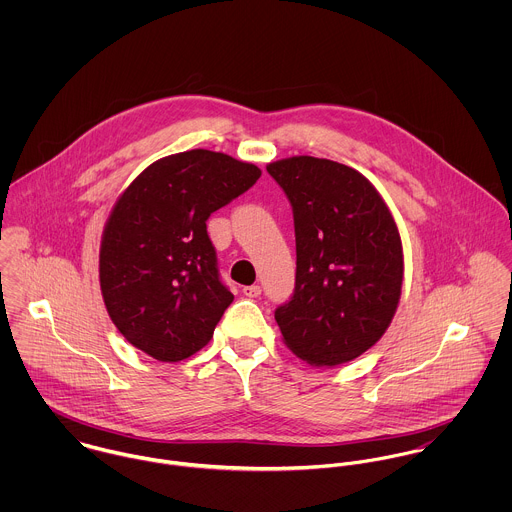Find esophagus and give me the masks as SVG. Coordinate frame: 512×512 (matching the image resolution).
Segmentation results:
<instances>
[{
    "label": "esophagus",
    "mask_w": 512,
    "mask_h": 512,
    "mask_svg": "<svg viewBox=\"0 0 512 512\" xmlns=\"http://www.w3.org/2000/svg\"><path fill=\"white\" fill-rule=\"evenodd\" d=\"M260 293H262V288L260 286H248V288H244V295L246 297H260Z\"/></svg>",
    "instance_id": "obj_1"
}]
</instances>
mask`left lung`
Segmentation results:
<instances>
[{
    "label": "left lung",
    "instance_id": "obj_1",
    "mask_svg": "<svg viewBox=\"0 0 512 512\" xmlns=\"http://www.w3.org/2000/svg\"><path fill=\"white\" fill-rule=\"evenodd\" d=\"M268 173L295 228V288L276 309L286 345L313 366L349 363L388 329L402 293V242L386 203L357 169L297 155Z\"/></svg>",
    "mask_w": 512,
    "mask_h": 512
}]
</instances>
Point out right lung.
I'll use <instances>...</instances> for the list:
<instances>
[{
  "label": "right lung",
  "instance_id": "obj_1",
  "mask_svg": "<svg viewBox=\"0 0 512 512\" xmlns=\"http://www.w3.org/2000/svg\"><path fill=\"white\" fill-rule=\"evenodd\" d=\"M262 175L226 153L191 149L144 169L120 195L100 244L110 319L161 363L201 351L232 303L220 282L207 220Z\"/></svg>",
  "mask_w": 512,
  "mask_h": 512
}]
</instances>
